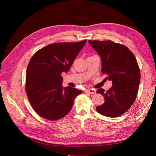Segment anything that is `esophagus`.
<instances>
[{
    "label": "esophagus",
    "instance_id": "esophagus-1",
    "mask_svg": "<svg viewBox=\"0 0 156 156\" xmlns=\"http://www.w3.org/2000/svg\"><path fill=\"white\" fill-rule=\"evenodd\" d=\"M86 93H89V94H95L96 93V90L95 89H92V88H88L87 89L85 90Z\"/></svg>",
    "mask_w": 156,
    "mask_h": 156
}]
</instances>
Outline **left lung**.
<instances>
[{
	"label": "left lung",
	"mask_w": 156,
	"mask_h": 156,
	"mask_svg": "<svg viewBox=\"0 0 156 156\" xmlns=\"http://www.w3.org/2000/svg\"><path fill=\"white\" fill-rule=\"evenodd\" d=\"M101 60V72L107 75L112 87L97 93L105 98V103L96 107L100 114L114 118L121 116L134 103L140 80L139 65L134 55L126 47L111 40H88Z\"/></svg>",
	"instance_id": "8db88e82"
}]
</instances>
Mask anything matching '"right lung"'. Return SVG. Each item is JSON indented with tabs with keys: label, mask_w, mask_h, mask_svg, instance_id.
<instances>
[{
	"label": "right lung",
	"mask_w": 156,
	"mask_h": 156,
	"mask_svg": "<svg viewBox=\"0 0 156 156\" xmlns=\"http://www.w3.org/2000/svg\"><path fill=\"white\" fill-rule=\"evenodd\" d=\"M87 40L56 43L37 51L28 65L26 92L32 107L49 120L62 119L71 111L75 98L83 92L62 87V72L67 73Z\"/></svg>",
	"instance_id": "obj_1"
}]
</instances>
